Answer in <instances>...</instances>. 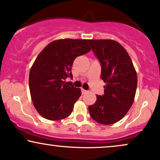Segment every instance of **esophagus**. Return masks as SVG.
<instances>
[{"label": "esophagus", "mask_w": 160, "mask_h": 160, "mask_svg": "<svg viewBox=\"0 0 160 160\" xmlns=\"http://www.w3.org/2000/svg\"><path fill=\"white\" fill-rule=\"evenodd\" d=\"M81 92H82V95H84V94L87 93V91H86V90L84 89V88H81Z\"/></svg>", "instance_id": "34e87169"}]
</instances>
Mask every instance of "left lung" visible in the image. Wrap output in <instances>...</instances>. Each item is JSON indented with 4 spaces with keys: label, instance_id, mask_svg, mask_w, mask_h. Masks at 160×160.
Listing matches in <instances>:
<instances>
[{
    "label": "left lung",
    "instance_id": "1",
    "mask_svg": "<svg viewBox=\"0 0 160 160\" xmlns=\"http://www.w3.org/2000/svg\"><path fill=\"white\" fill-rule=\"evenodd\" d=\"M101 65V78L106 83L104 94L97 95L88 106L92 119L109 125L120 121L133 103L137 74L131 59L122 45L111 39L88 40Z\"/></svg>",
    "mask_w": 160,
    "mask_h": 160
}]
</instances>
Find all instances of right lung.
Wrapping results in <instances>:
<instances>
[{
	"label": "right lung",
	"instance_id": "obj_1",
	"mask_svg": "<svg viewBox=\"0 0 160 160\" xmlns=\"http://www.w3.org/2000/svg\"><path fill=\"white\" fill-rule=\"evenodd\" d=\"M86 39L56 40L41 51L32 64L29 86L34 107L43 118L58 121L69 116L81 95L73 86L72 66L76 57L91 50Z\"/></svg>",
	"mask_w": 160,
	"mask_h": 160
}]
</instances>
